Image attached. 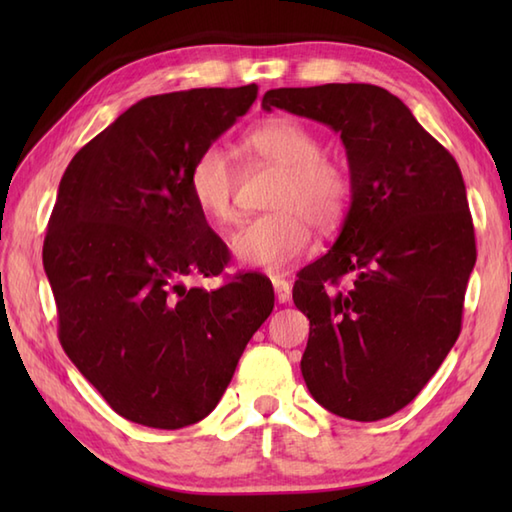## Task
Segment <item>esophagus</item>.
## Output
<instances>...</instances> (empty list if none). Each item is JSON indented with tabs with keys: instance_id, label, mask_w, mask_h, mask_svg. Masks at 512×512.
Wrapping results in <instances>:
<instances>
[{
	"instance_id": "34e87169",
	"label": "esophagus",
	"mask_w": 512,
	"mask_h": 512,
	"mask_svg": "<svg viewBox=\"0 0 512 512\" xmlns=\"http://www.w3.org/2000/svg\"><path fill=\"white\" fill-rule=\"evenodd\" d=\"M273 286H275V295L279 303H288L292 299V288H290V281L275 275L273 277Z\"/></svg>"
}]
</instances>
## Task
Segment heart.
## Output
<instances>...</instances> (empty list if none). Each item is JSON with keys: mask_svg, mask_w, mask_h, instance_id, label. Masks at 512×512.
Instances as JSON below:
<instances>
[{"mask_svg": "<svg viewBox=\"0 0 512 512\" xmlns=\"http://www.w3.org/2000/svg\"><path fill=\"white\" fill-rule=\"evenodd\" d=\"M246 149L279 169L268 204L275 211L250 217L231 235L239 262L279 270L308 250L312 222L319 228L339 224L352 200V178L345 167L323 158V145L306 125L292 118H270L246 134ZM195 206L215 222L235 217L237 169L222 145H206L189 169Z\"/></svg>", "mask_w": 512, "mask_h": 512, "instance_id": "obj_1", "label": "heart"}]
</instances>
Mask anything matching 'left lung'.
I'll use <instances>...</instances> for the list:
<instances>
[{"label":"left lung","instance_id":"8db88e82","mask_svg":"<svg viewBox=\"0 0 512 512\" xmlns=\"http://www.w3.org/2000/svg\"><path fill=\"white\" fill-rule=\"evenodd\" d=\"M262 107L332 127L350 162L341 235L292 288L310 319L303 380L336 416L387 418L420 394L462 330L477 250L458 162L378 85L268 90Z\"/></svg>","mask_w":512,"mask_h":512}]
</instances>
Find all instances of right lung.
Segmentation results:
<instances>
[{"label": "right lung", "mask_w": 512, "mask_h": 512, "mask_svg": "<svg viewBox=\"0 0 512 512\" xmlns=\"http://www.w3.org/2000/svg\"><path fill=\"white\" fill-rule=\"evenodd\" d=\"M257 99V85L149 96L65 169L43 268L59 341L118 416L182 429L209 416L275 306L268 277L217 290L228 248L189 193V169Z\"/></svg>", "instance_id": "obj_1"}]
</instances>
